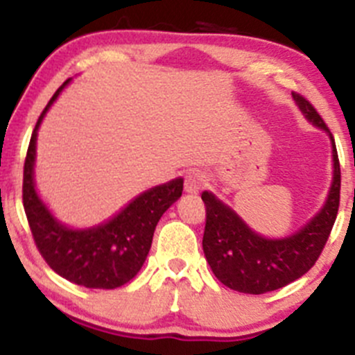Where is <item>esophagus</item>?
I'll return each mask as SVG.
<instances>
[{
  "instance_id": "34e87169",
  "label": "esophagus",
  "mask_w": 355,
  "mask_h": 355,
  "mask_svg": "<svg viewBox=\"0 0 355 355\" xmlns=\"http://www.w3.org/2000/svg\"><path fill=\"white\" fill-rule=\"evenodd\" d=\"M204 184H206V178H204L202 173H199V171H191V173L185 177L184 189L187 194H198L200 189L204 187Z\"/></svg>"
}]
</instances>
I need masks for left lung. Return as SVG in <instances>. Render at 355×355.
<instances>
[{
    "mask_svg": "<svg viewBox=\"0 0 355 355\" xmlns=\"http://www.w3.org/2000/svg\"><path fill=\"white\" fill-rule=\"evenodd\" d=\"M295 105L309 123L327 132L331 142L333 178L323 207L293 234L270 239L249 227L228 204L204 191L206 228L202 250L214 277L228 288L242 293L278 290L313 268L327 244L340 202V163L331 132L309 101L292 92Z\"/></svg>",
    "mask_w": 355,
    "mask_h": 355,
    "instance_id": "8db88e82",
    "label": "left lung"
}]
</instances>
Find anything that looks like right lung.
I'll return each instance as SVG.
<instances>
[{
	"mask_svg": "<svg viewBox=\"0 0 355 355\" xmlns=\"http://www.w3.org/2000/svg\"><path fill=\"white\" fill-rule=\"evenodd\" d=\"M70 78L49 99L32 132L24 164V209L35 245L53 271L71 284L87 288H116L141 271L153 244L155 228L164 211L184 191V178L148 189L103 223L73 228L51 213L34 180L37 132L46 113Z\"/></svg>",
	"mask_w": 355,
	"mask_h": 355,
	"instance_id": "1",
	"label": "right lung"
}]
</instances>
